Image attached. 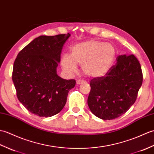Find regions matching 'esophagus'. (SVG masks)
I'll list each match as a JSON object with an SVG mask.
<instances>
[{"label": "esophagus", "mask_w": 154, "mask_h": 154, "mask_svg": "<svg viewBox=\"0 0 154 154\" xmlns=\"http://www.w3.org/2000/svg\"><path fill=\"white\" fill-rule=\"evenodd\" d=\"M76 84H86V81L85 80H78L76 81Z\"/></svg>", "instance_id": "obj_1"}]
</instances>
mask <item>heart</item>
<instances>
[{
    "instance_id": "heart-1",
    "label": "heart",
    "mask_w": 154,
    "mask_h": 154,
    "mask_svg": "<svg viewBox=\"0 0 154 154\" xmlns=\"http://www.w3.org/2000/svg\"><path fill=\"white\" fill-rule=\"evenodd\" d=\"M116 49L110 43L97 39H90L71 47L70 54H64L60 64L68 74H74L80 64L83 72L91 78L104 76L112 66Z\"/></svg>"
}]
</instances>
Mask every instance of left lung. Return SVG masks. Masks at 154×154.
<instances>
[{"label":"left lung","mask_w":154,"mask_h":154,"mask_svg":"<svg viewBox=\"0 0 154 154\" xmlns=\"http://www.w3.org/2000/svg\"><path fill=\"white\" fill-rule=\"evenodd\" d=\"M142 80L140 64L135 56H118L105 76L90 81L88 105L91 112L103 120L125 114L136 101Z\"/></svg>","instance_id":"left-lung-1"}]
</instances>
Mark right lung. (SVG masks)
<instances>
[{
  "label": "right lung",
  "mask_w": 154,
  "mask_h": 154,
  "mask_svg": "<svg viewBox=\"0 0 154 154\" xmlns=\"http://www.w3.org/2000/svg\"><path fill=\"white\" fill-rule=\"evenodd\" d=\"M70 33L41 35L18 53L13 66L12 81L20 101L33 114L50 117L62 110L74 80L58 76L60 54Z\"/></svg>",
  "instance_id": "right-lung-1"
}]
</instances>
